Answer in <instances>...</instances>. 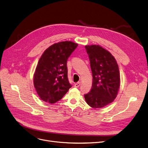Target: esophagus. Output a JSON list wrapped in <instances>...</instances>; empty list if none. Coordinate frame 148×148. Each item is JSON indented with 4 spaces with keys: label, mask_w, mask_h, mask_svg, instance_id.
<instances>
[{
    "label": "esophagus",
    "mask_w": 148,
    "mask_h": 148,
    "mask_svg": "<svg viewBox=\"0 0 148 148\" xmlns=\"http://www.w3.org/2000/svg\"><path fill=\"white\" fill-rule=\"evenodd\" d=\"M80 85H81V82H77V83L75 84L74 86H75V87H76V88H77V87H79V86H80Z\"/></svg>",
    "instance_id": "1"
}]
</instances>
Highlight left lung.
<instances>
[{
    "mask_svg": "<svg viewBox=\"0 0 148 148\" xmlns=\"http://www.w3.org/2000/svg\"><path fill=\"white\" fill-rule=\"evenodd\" d=\"M85 48L90 62L92 84L91 91L84 97L91 108H102L117 96L120 86L118 65L114 57L100 45H86Z\"/></svg>",
    "mask_w": 148,
    "mask_h": 148,
    "instance_id": "1",
    "label": "left lung"
}]
</instances>
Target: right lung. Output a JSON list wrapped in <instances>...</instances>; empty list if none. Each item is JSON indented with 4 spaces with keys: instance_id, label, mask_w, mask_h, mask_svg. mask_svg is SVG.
I'll return each instance as SVG.
<instances>
[{
    "instance_id": "add662e5",
    "label": "right lung",
    "mask_w": 148,
    "mask_h": 148,
    "mask_svg": "<svg viewBox=\"0 0 148 148\" xmlns=\"http://www.w3.org/2000/svg\"><path fill=\"white\" fill-rule=\"evenodd\" d=\"M77 45L72 41L60 42L48 47L41 56L33 75V84L43 101L54 104L72 87L67 77V61Z\"/></svg>"
}]
</instances>
